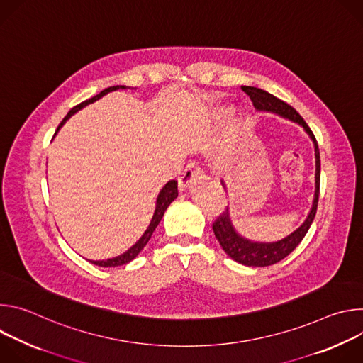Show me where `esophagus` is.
<instances>
[{
  "label": "esophagus",
  "mask_w": 363,
  "mask_h": 363,
  "mask_svg": "<svg viewBox=\"0 0 363 363\" xmlns=\"http://www.w3.org/2000/svg\"><path fill=\"white\" fill-rule=\"evenodd\" d=\"M199 175H201V168L196 164H189L185 168L182 177L179 178V188L182 191H185Z\"/></svg>",
  "instance_id": "obj_1"
}]
</instances>
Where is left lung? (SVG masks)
<instances>
[{"mask_svg": "<svg viewBox=\"0 0 363 363\" xmlns=\"http://www.w3.org/2000/svg\"><path fill=\"white\" fill-rule=\"evenodd\" d=\"M241 89L250 96L257 112L272 113L298 125L310 138V140L313 142V146H315V158H316L315 195H313L312 208H310L306 220L301 223L298 228H296L293 233H290L289 235L277 241H272V242L252 241L237 231L230 214V206H227V211L220 218H217L216 224L213 225L216 238L220 241V245L223 247L225 254L230 258H233L234 262L247 267H267L281 262L284 257H287L300 244V241L304 238L306 233L308 231L310 225H312L315 220L318 202H319V188H320V153H319V146L313 132L310 130V128L303 121V118L290 105H287L286 101L277 99L276 96H273L272 93L263 89L251 87V86H242ZM221 185L227 191V184L224 179H221Z\"/></svg>", "mask_w": 363, "mask_h": 363, "instance_id": "8db88e82", "label": "left lung"}]
</instances>
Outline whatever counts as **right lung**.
Here are the masks:
<instances>
[{"instance_id":"obj_1","label":"right lung","mask_w":363,"mask_h":363,"mask_svg":"<svg viewBox=\"0 0 363 363\" xmlns=\"http://www.w3.org/2000/svg\"><path fill=\"white\" fill-rule=\"evenodd\" d=\"M119 89H128V87H126V86H112V87H108V89H105L103 91H100L99 94H96L94 97H91V99H89V100H84V101L80 103V105L74 106V108L66 115V118L62 121V123L59 125V128H57L55 136L57 135V132L60 130V128H63V125H65L74 113H77L79 111H82V109L86 108L87 105H91V103H94L96 100L101 99L103 96H106L108 93L116 91V90H119ZM177 196H178V182H177V181H169V182H167V184L162 186V189L160 191L158 196H157V202H155L153 216H152L150 223H149V225L146 227L145 233L142 234V237H140L129 250H126L125 252H122V254H119V255H116V257L108 258V260H89V262H90L91 264L99 266V267H118V266H123V264L130 263V262L133 260V258H136L138 254L143 250V247L147 244V241L150 240V237H152L155 228H157L158 224L161 223V220H162V217H164L167 208H168V206L171 205V202H172Z\"/></svg>"}]
</instances>
